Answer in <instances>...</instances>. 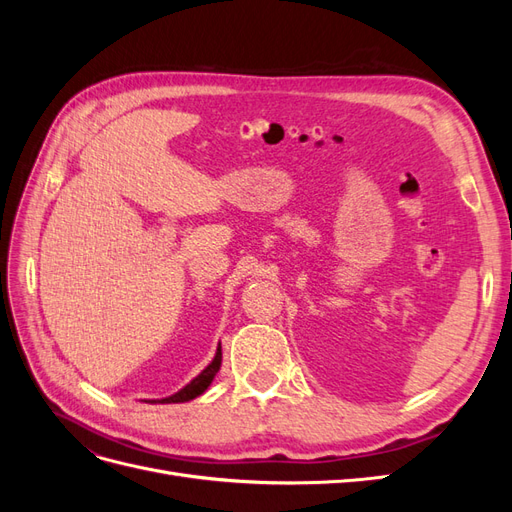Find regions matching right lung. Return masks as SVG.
Segmentation results:
<instances>
[{
  "mask_svg": "<svg viewBox=\"0 0 512 512\" xmlns=\"http://www.w3.org/2000/svg\"><path fill=\"white\" fill-rule=\"evenodd\" d=\"M220 365H222V346L218 344V350H215L213 361L203 371H200V374L192 382L185 384L183 389L177 391L175 395H168L164 399H147L145 404H183V401H190L198 395H203L209 389V384L213 382L215 374L220 371Z\"/></svg>",
  "mask_w": 512,
  "mask_h": 512,
  "instance_id": "add662e5",
  "label": "right lung"
}]
</instances>
